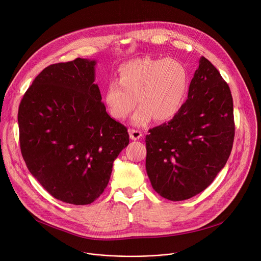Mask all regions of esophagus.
<instances>
[{"mask_svg":"<svg viewBox=\"0 0 261 261\" xmlns=\"http://www.w3.org/2000/svg\"><path fill=\"white\" fill-rule=\"evenodd\" d=\"M129 134H130V138H131L132 140H138V139L142 136V134H141L140 131L134 130V129H130V130H129Z\"/></svg>","mask_w":261,"mask_h":261,"instance_id":"1","label":"esophagus"}]
</instances>
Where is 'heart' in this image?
Wrapping results in <instances>:
<instances>
[{
  "mask_svg": "<svg viewBox=\"0 0 261 261\" xmlns=\"http://www.w3.org/2000/svg\"><path fill=\"white\" fill-rule=\"evenodd\" d=\"M188 86V71L179 61L137 58L119 67L117 82L106 88L105 101L118 121H124L137 102L132 124L143 126L153 118L158 122L172 119L184 104Z\"/></svg>",
  "mask_w": 261,
  "mask_h": 261,
  "instance_id": "obj_1",
  "label": "heart"
}]
</instances>
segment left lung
Returning <instances> with one entry per match:
<instances>
[{
	"mask_svg": "<svg viewBox=\"0 0 261 261\" xmlns=\"http://www.w3.org/2000/svg\"><path fill=\"white\" fill-rule=\"evenodd\" d=\"M148 132L145 168L158 194L186 200L213 182L229 158L234 122L230 89L207 59L200 58L178 113Z\"/></svg>",
	"mask_w": 261,
	"mask_h": 261,
	"instance_id": "left-lung-1",
	"label": "left lung"
}]
</instances>
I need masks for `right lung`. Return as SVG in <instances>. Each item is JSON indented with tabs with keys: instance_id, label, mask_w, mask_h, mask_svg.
I'll list each match as a JSON object with an SVG mask.
<instances>
[{
	"instance_id": "1",
	"label": "right lung",
	"mask_w": 261,
	"mask_h": 261,
	"mask_svg": "<svg viewBox=\"0 0 261 261\" xmlns=\"http://www.w3.org/2000/svg\"><path fill=\"white\" fill-rule=\"evenodd\" d=\"M96 64L79 58L46 67L18 108L28 169L55 198L76 205L103 193L114 161L129 143L127 128L101 102Z\"/></svg>"
}]
</instances>
